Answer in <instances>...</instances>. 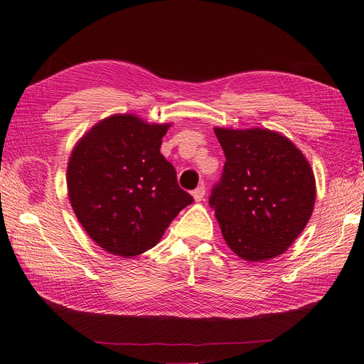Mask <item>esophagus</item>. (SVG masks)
<instances>
[{
	"label": "esophagus",
	"mask_w": 364,
	"mask_h": 364,
	"mask_svg": "<svg viewBox=\"0 0 364 364\" xmlns=\"http://www.w3.org/2000/svg\"><path fill=\"white\" fill-rule=\"evenodd\" d=\"M205 193H206V190H205V185L203 183H200L198 188H196L194 191H193V198H194V200L196 202H200V200H203V198H205Z\"/></svg>",
	"instance_id": "obj_1"
}]
</instances>
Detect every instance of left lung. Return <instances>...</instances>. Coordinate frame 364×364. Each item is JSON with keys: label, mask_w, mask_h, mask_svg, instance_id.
I'll return each instance as SVG.
<instances>
[{"label": "left lung", "mask_w": 364, "mask_h": 364, "mask_svg": "<svg viewBox=\"0 0 364 364\" xmlns=\"http://www.w3.org/2000/svg\"><path fill=\"white\" fill-rule=\"evenodd\" d=\"M225 158L210 205L225 242L248 262L276 259L296 242L316 203V178L291 139L268 129H223Z\"/></svg>", "instance_id": "obj_1"}]
</instances>
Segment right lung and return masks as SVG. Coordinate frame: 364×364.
<instances>
[{"label":"right lung","mask_w":364,"mask_h":364,"mask_svg":"<svg viewBox=\"0 0 364 364\" xmlns=\"http://www.w3.org/2000/svg\"><path fill=\"white\" fill-rule=\"evenodd\" d=\"M170 127L117 113L95 124L73 146L68 199L88 237L104 251L129 259L151 250L193 202L161 154Z\"/></svg>","instance_id":"add662e5"}]
</instances>
